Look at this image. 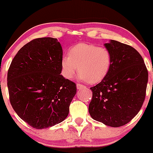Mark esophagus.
<instances>
[{
  "label": "esophagus",
  "instance_id": "1",
  "mask_svg": "<svg viewBox=\"0 0 153 153\" xmlns=\"http://www.w3.org/2000/svg\"><path fill=\"white\" fill-rule=\"evenodd\" d=\"M76 88L78 90H81V89H85V88H86V87H85V85L78 83V84H76Z\"/></svg>",
  "mask_w": 153,
  "mask_h": 153
}]
</instances>
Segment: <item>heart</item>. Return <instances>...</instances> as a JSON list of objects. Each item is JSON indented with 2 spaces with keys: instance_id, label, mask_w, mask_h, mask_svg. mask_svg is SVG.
Wrapping results in <instances>:
<instances>
[{
  "instance_id": "1",
  "label": "heart",
  "mask_w": 153,
  "mask_h": 153,
  "mask_svg": "<svg viewBox=\"0 0 153 153\" xmlns=\"http://www.w3.org/2000/svg\"><path fill=\"white\" fill-rule=\"evenodd\" d=\"M112 55L109 49L95 44H78L68 51V55L61 58L64 77L72 79L79 70V78L94 84L102 81L109 73Z\"/></svg>"
}]
</instances>
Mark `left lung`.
I'll list each match as a JSON object with an SVG mask.
<instances>
[{"label": "left lung", "instance_id": "1", "mask_svg": "<svg viewBox=\"0 0 153 153\" xmlns=\"http://www.w3.org/2000/svg\"><path fill=\"white\" fill-rule=\"evenodd\" d=\"M104 46L112 55V65L107 76L90 88L93 98L89 113L95 120L120 127L129 123L142 108L148 71L134 47L114 40Z\"/></svg>", "mask_w": 153, "mask_h": 153}]
</instances>
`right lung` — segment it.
Listing matches in <instances>:
<instances>
[{
    "mask_svg": "<svg viewBox=\"0 0 153 153\" xmlns=\"http://www.w3.org/2000/svg\"><path fill=\"white\" fill-rule=\"evenodd\" d=\"M62 57L63 50L57 39L39 38L18 51L8 70L11 106L34 128L58 124L69 112L76 87L60 75Z\"/></svg>",
    "mask_w": 153,
    "mask_h": 153,
    "instance_id": "1",
    "label": "right lung"
}]
</instances>
